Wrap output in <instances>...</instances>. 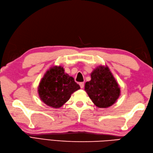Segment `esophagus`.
<instances>
[{"label": "esophagus", "instance_id": "obj_1", "mask_svg": "<svg viewBox=\"0 0 153 153\" xmlns=\"http://www.w3.org/2000/svg\"><path fill=\"white\" fill-rule=\"evenodd\" d=\"M79 85H80V88H83V87H84V83L83 82H81L79 83Z\"/></svg>", "mask_w": 153, "mask_h": 153}]
</instances>
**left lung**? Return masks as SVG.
Returning a JSON list of instances; mask_svg holds the SVG:
<instances>
[{
	"label": "left lung",
	"mask_w": 153,
	"mask_h": 153,
	"mask_svg": "<svg viewBox=\"0 0 153 153\" xmlns=\"http://www.w3.org/2000/svg\"><path fill=\"white\" fill-rule=\"evenodd\" d=\"M91 80L85 84V91L95 105L106 108L114 104L120 95V88L109 68L100 65L91 74Z\"/></svg>",
	"instance_id": "1"
}]
</instances>
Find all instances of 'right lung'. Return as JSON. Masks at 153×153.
Here are the masks:
<instances>
[{"label": "right lung", "mask_w": 153, "mask_h": 153, "mask_svg": "<svg viewBox=\"0 0 153 153\" xmlns=\"http://www.w3.org/2000/svg\"><path fill=\"white\" fill-rule=\"evenodd\" d=\"M80 89L74 77L65 74L62 66H53L44 74L38 86V95L43 102L53 108H59Z\"/></svg>", "instance_id": "add662e5"}]
</instances>
